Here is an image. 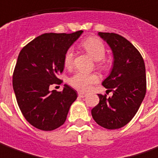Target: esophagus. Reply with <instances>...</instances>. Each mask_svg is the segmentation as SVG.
I'll return each instance as SVG.
<instances>
[{
  "label": "esophagus",
  "mask_w": 158,
  "mask_h": 158,
  "mask_svg": "<svg viewBox=\"0 0 158 158\" xmlns=\"http://www.w3.org/2000/svg\"><path fill=\"white\" fill-rule=\"evenodd\" d=\"M78 95H79V97L84 98V97H86V96H87V94L82 93V92H79V93H78Z\"/></svg>",
  "instance_id": "1"
}]
</instances>
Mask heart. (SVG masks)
<instances>
[{
	"label": "heart",
	"mask_w": 158,
	"mask_h": 158,
	"mask_svg": "<svg viewBox=\"0 0 158 158\" xmlns=\"http://www.w3.org/2000/svg\"><path fill=\"white\" fill-rule=\"evenodd\" d=\"M82 46L86 52L96 60V66L101 70H106L109 67V62L105 58L106 46L102 40L95 37L88 38L82 42ZM74 63V50L69 48L65 52L64 57V64L67 69H70ZM99 81L98 75L94 73L88 74L82 71H77L73 74L69 79V83L74 89L80 91H86L89 89L92 84L96 83Z\"/></svg>",
	"instance_id": "heart-1"
}]
</instances>
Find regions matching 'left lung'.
I'll return each mask as SVG.
<instances>
[{
  "label": "left lung",
  "instance_id": "obj_1",
  "mask_svg": "<svg viewBox=\"0 0 158 158\" xmlns=\"http://www.w3.org/2000/svg\"><path fill=\"white\" fill-rule=\"evenodd\" d=\"M98 34L114 53L113 69L102 82L113 95L98 94L100 102L91 114L99 126L114 130L130 122L143 102L146 93L145 65L140 52L124 37L114 32Z\"/></svg>",
  "mask_w": 158,
  "mask_h": 158
}]
</instances>
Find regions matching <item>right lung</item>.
Listing matches in <instances>:
<instances>
[{
  "mask_svg": "<svg viewBox=\"0 0 158 158\" xmlns=\"http://www.w3.org/2000/svg\"><path fill=\"white\" fill-rule=\"evenodd\" d=\"M82 31L72 33H44L35 38L19 52L13 74V88L23 116L42 131H52L66 120L77 91L64 84L63 91L50 90L61 84L64 57Z\"/></svg>",
  "mask_w": 158,
  "mask_h": 158,
  "instance_id": "obj_1",
  "label": "right lung"
}]
</instances>
